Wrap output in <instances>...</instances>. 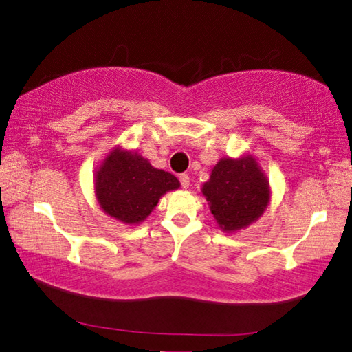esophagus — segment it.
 Listing matches in <instances>:
<instances>
[{
    "mask_svg": "<svg viewBox=\"0 0 352 352\" xmlns=\"http://www.w3.org/2000/svg\"><path fill=\"white\" fill-rule=\"evenodd\" d=\"M179 181H181L182 188H188L190 187V177H188V175H181L179 176Z\"/></svg>",
    "mask_w": 352,
    "mask_h": 352,
    "instance_id": "esophagus-1",
    "label": "esophagus"
}]
</instances>
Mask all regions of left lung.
<instances>
[{"mask_svg":"<svg viewBox=\"0 0 352 352\" xmlns=\"http://www.w3.org/2000/svg\"><path fill=\"white\" fill-rule=\"evenodd\" d=\"M201 192L226 233H236L260 219L272 196L266 173L252 153L219 159Z\"/></svg>","mask_w":352,"mask_h":352,"instance_id":"left-lung-1","label":"left lung"}]
</instances>
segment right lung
<instances>
[{
  "label": "right lung",
  "mask_w": 352,
  "mask_h": 352,
  "mask_svg": "<svg viewBox=\"0 0 352 352\" xmlns=\"http://www.w3.org/2000/svg\"><path fill=\"white\" fill-rule=\"evenodd\" d=\"M181 187L171 173L122 145L111 148L94 173V195L108 217L138 226L150 217L165 193Z\"/></svg>",
  "instance_id": "1"
}]
</instances>
